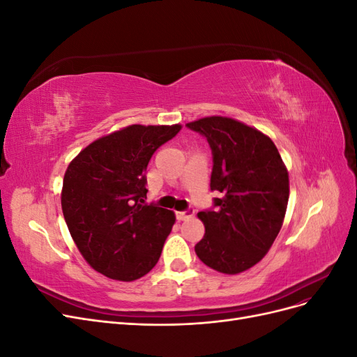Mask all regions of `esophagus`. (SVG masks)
I'll use <instances>...</instances> for the list:
<instances>
[{
  "label": "esophagus",
  "instance_id": "obj_1",
  "mask_svg": "<svg viewBox=\"0 0 357 357\" xmlns=\"http://www.w3.org/2000/svg\"><path fill=\"white\" fill-rule=\"evenodd\" d=\"M193 214H195V210H193V208H188V210H185V211L177 213V218H178L180 220H188V219L192 218Z\"/></svg>",
  "mask_w": 357,
  "mask_h": 357
}]
</instances>
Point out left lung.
Segmentation results:
<instances>
[{
	"instance_id": "left-lung-1",
	"label": "left lung",
	"mask_w": 357,
	"mask_h": 357,
	"mask_svg": "<svg viewBox=\"0 0 357 357\" xmlns=\"http://www.w3.org/2000/svg\"><path fill=\"white\" fill-rule=\"evenodd\" d=\"M207 138L213 153L214 208L199 211L205 226L195 245L201 261L223 274H240L268 253L282 229L289 174L273 139L235 119L211 116L186 125Z\"/></svg>"
}]
</instances>
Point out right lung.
<instances>
[{"mask_svg":"<svg viewBox=\"0 0 357 357\" xmlns=\"http://www.w3.org/2000/svg\"><path fill=\"white\" fill-rule=\"evenodd\" d=\"M181 125H131L96 142L68 165L61 193L63 219L79 252L102 275L134 282L160 257L176 215L144 204L150 158Z\"/></svg>","mask_w":357,"mask_h":357,"instance_id":"right-lung-1","label":"right lung"}]
</instances>
